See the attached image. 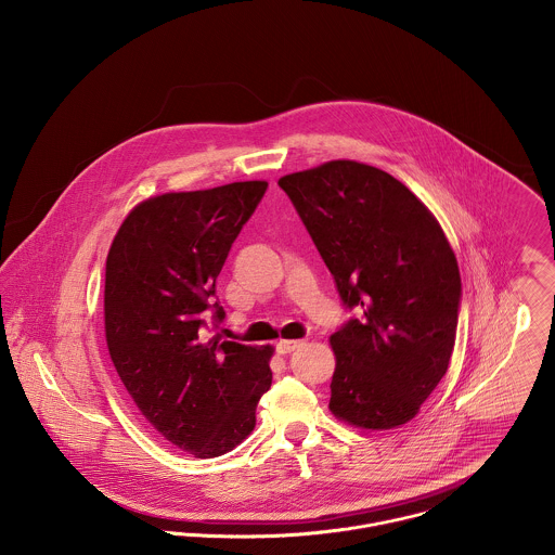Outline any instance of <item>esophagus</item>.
<instances>
[{
  "label": "esophagus",
  "mask_w": 555,
  "mask_h": 555,
  "mask_svg": "<svg viewBox=\"0 0 555 555\" xmlns=\"http://www.w3.org/2000/svg\"><path fill=\"white\" fill-rule=\"evenodd\" d=\"M299 346H304L301 339H280V341L275 344V350H278V354H291V352H295Z\"/></svg>",
  "instance_id": "1"
}]
</instances>
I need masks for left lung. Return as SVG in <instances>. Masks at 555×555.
Listing matches in <instances>:
<instances>
[{
    "label": "left lung",
    "mask_w": 555,
    "mask_h": 555,
    "mask_svg": "<svg viewBox=\"0 0 555 555\" xmlns=\"http://www.w3.org/2000/svg\"><path fill=\"white\" fill-rule=\"evenodd\" d=\"M278 185L346 310L333 335L331 412L363 429L408 423L447 374L462 306L457 258L431 211L389 172L352 159Z\"/></svg>",
    "instance_id": "1"
}]
</instances>
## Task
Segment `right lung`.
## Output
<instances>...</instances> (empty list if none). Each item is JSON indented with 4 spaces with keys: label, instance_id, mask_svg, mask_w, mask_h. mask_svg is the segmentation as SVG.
I'll return each mask as SVG.
<instances>
[{
    "label": "right lung",
    "instance_id": "obj_1",
    "mask_svg": "<svg viewBox=\"0 0 555 555\" xmlns=\"http://www.w3.org/2000/svg\"><path fill=\"white\" fill-rule=\"evenodd\" d=\"M267 181L170 192L137 205L113 238L104 328L113 365L143 416L194 457L233 451L271 387V346L207 341L227 317L216 280Z\"/></svg>",
    "mask_w": 555,
    "mask_h": 555
}]
</instances>
